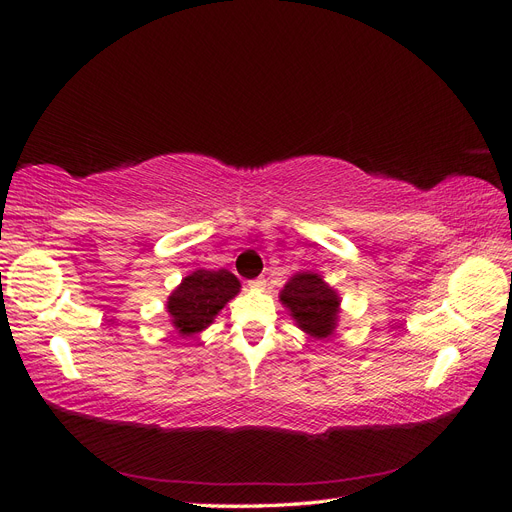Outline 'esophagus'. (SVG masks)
<instances>
[{
  "instance_id": "obj_1",
  "label": "esophagus",
  "mask_w": 512,
  "mask_h": 512,
  "mask_svg": "<svg viewBox=\"0 0 512 512\" xmlns=\"http://www.w3.org/2000/svg\"><path fill=\"white\" fill-rule=\"evenodd\" d=\"M247 286H250L252 290H265V280H252V282H247Z\"/></svg>"
}]
</instances>
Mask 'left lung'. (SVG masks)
<instances>
[{"instance_id":"obj_1","label":"left lung","mask_w":512,"mask_h":512,"mask_svg":"<svg viewBox=\"0 0 512 512\" xmlns=\"http://www.w3.org/2000/svg\"><path fill=\"white\" fill-rule=\"evenodd\" d=\"M280 301L297 327L314 339L335 333L342 314V297L316 271H299L280 290Z\"/></svg>"}]
</instances>
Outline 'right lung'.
<instances>
[{"instance_id": "add662e5", "label": "right lung", "mask_w": 512, "mask_h": 512, "mask_svg": "<svg viewBox=\"0 0 512 512\" xmlns=\"http://www.w3.org/2000/svg\"><path fill=\"white\" fill-rule=\"evenodd\" d=\"M239 290L241 282L226 269H196L168 294L166 312L170 324L181 337L205 331Z\"/></svg>"}]
</instances>
